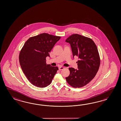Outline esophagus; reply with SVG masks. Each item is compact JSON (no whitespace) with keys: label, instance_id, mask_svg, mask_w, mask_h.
<instances>
[{"label":"esophagus","instance_id":"1","mask_svg":"<svg viewBox=\"0 0 121 121\" xmlns=\"http://www.w3.org/2000/svg\"><path fill=\"white\" fill-rule=\"evenodd\" d=\"M65 68L64 67H62V66H60L59 68V70H62L63 69H64Z\"/></svg>","mask_w":121,"mask_h":121}]
</instances>
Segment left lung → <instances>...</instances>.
Returning a JSON list of instances; mask_svg holds the SVG:
<instances>
[{"mask_svg":"<svg viewBox=\"0 0 121 121\" xmlns=\"http://www.w3.org/2000/svg\"><path fill=\"white\" fill-rule=\"evenodd\" d=\"M65 41L70 44L73 57L79 58L78 69L69 68L70 74L66 79L74 88L82 87L93 79L99 70L100 60L97 48L91 39L80 35L72 34Z\"/></svg>","mask_w":121,"mask_h":121,"instance_id":"obj_1","label":"left lung"}]
</instances>
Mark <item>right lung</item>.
<instances>
[{"label":"right lung","mask_w":121,"mask_h":121,"mask_svg":"<svg viewBox=\"0 0 121 121\" xmlns=\"http://www.w3.org/2000/svg\"><path fill=\"white\" fill-rule=\"evenodd\" d=\"M60 36L46 33L30 37L21 50L19 62L25 75L35 86L44 88L51 83L57 67L47 65L46 57Z\"/></svg>","instance_id":"add662e5"}]
</instances>
